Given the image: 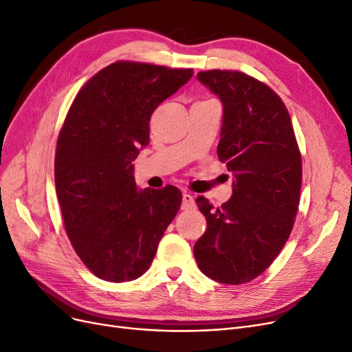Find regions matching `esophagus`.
I'll return each mask as SVG.
<instances>
[{
	"mask_svg": "<svg viewBox=\"0 0 352 352\" xmlns=\"http://www.w3.org/2000/svg\"><path fill=\"white\" fill-rule=\"evenodd\" d=\"M194 207H196V203H194L192 196H191V194L184 192L183 194V203H181V209L190 210V209H194Z\"/></svg>",
	"mask_w": 352,
	"mask_h": 352,
	"instance_id": "esophagus-1",
	"label": "esophagus"
}]
</instances>
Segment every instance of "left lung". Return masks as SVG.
Here are the masks:
<instances>
[{"mask_svg":"<svg viewBox=\"0 0 352 352\" xmlns=\"http://www.w3.org/2000/svg\"><path fill=\"white\" fill-rule=\"evenodd\" d=\"M197 80L222 101L217 156L233 191L219 209L197 197L207 229L194 256L204 276L238 285L263 274L290 236L302 156L289 111L268 85L238 71L199 72Z\"/></svg>","mask_w":352,"mask_h":352,"instance_id":"obj_1","label":"left lung"}]
</instances>
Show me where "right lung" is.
I'll use <instances>...</instances> for the list:
<instances>
[{
	"label": "right lung",
	"mask_w": 352,
	"mask_h": 352,
	"mask_svg": "<svg viewBox=\"0 0 352 352\" xmlns=\"http://www.w3.org/2000/svg\"><path fill=\"white\" fill-rule=\"evenodd\" d=\"M192 69L116 62L76 94L56 143L55 186L65 229L87 268L110 283L149 270L181 191L139 190L133 164L149 143L155 109L186 85Z\"/></svg>",
	"instance_id": "add662e5"
}]
</instances>
